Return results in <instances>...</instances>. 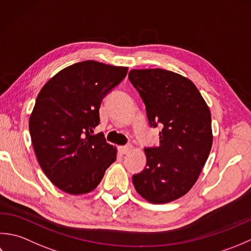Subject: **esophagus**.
Segmentation results:
<instances>
[{
	"mask_svg": "<svg viewBox=\"0 0 251 251\" xmlns=\"http://www.w3.org/2000/svg\"><path fill=\"white\" fill-rule=\"evenodd\" d=\"M131 151H132V146H130V145H125V146L119 147V151H120V154H122V155L129 154Z\"/></svg>",
	"mask_w": 251,
	"mask_h": 251,
	"instance_id": "obj_1",
	"label": "esophagus"
}]
</instances>
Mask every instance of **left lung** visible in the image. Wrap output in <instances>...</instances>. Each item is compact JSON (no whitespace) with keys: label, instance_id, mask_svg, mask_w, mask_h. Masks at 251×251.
Wrapping results in <instances>:
<instances>
[{"label":"left lung","instance_id":"obj_1","mask_svg":"<svg viewBox=\"0 0 251 251\" xmlns=\"http://www.w3.org/2000/svg\"><path fill=\"white\" fill-rule=\"evenodd\" d=\"M129 80L146 107L150 126L160 124L159 146L144 148L146 167L132 176L152 203L176 201L191 190L212 146L211 114L196 85L165 69H133Z\"/></svg>","mask_w":251,"mask_h":251}]
</instances>
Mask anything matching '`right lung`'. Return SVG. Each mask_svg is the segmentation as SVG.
Returning a JSON list of instances; mask_svg holds the SVG:
<instances>
[{
  "label": "right lung",
  "instance_id": "1",
  "mask_svg": "<svg viewBox=\"0 0 251 251\" xmlns=\"http://www.w3.org/2000/svg\"><path fill=\"white\" fill-rule=\"evenodd\" d=\"M126 73V67L85 60L59 71L40 91L29 131L41 168L59 190L90 193L115 162L116 148L103 133L92 134L101 100Z\"/></svg>",
  "mask_w": 251,
  "mask_h": 251
}]
</instances>
